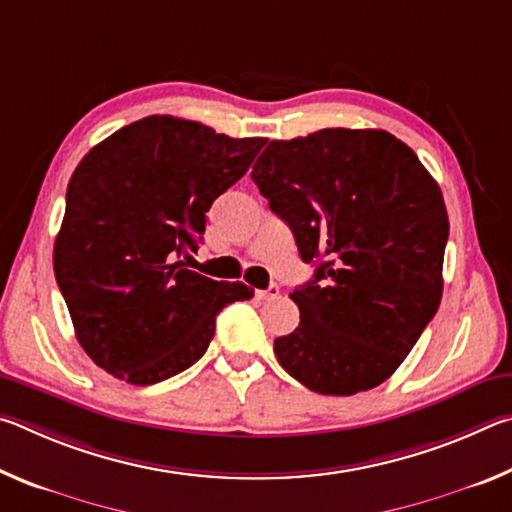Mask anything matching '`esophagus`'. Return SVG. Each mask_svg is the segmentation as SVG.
Returning a JSON list of instances; mask_svg holds the SVG:
<instances>
[{"label": "esophagus", "mask_w": 512, "mask_h": 512, "mask_svg": "<svg viewBox=\"0 0 512 512\" xmlns=\"http://www.w3.org/2000/svg\"><path fill=\"white\" fill-rule=\"evenodd\" d=\"M277 296H280V287H277V284H271V287H268V289L257 291V298L259 300H273Z\"/></svg>", "instance_id": "34e87169"}]
</instances>
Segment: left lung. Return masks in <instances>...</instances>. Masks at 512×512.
<instances>
[{
    "label": "left lung",
    "mask_w": 512,
    "mask_h": 512,
    "mask_svg": "<svg viewBox=\"0 0 512 512\" xmlns=\"http://www.w3.org/2000/svg\"><path fill=\"white\" fill-rule=\"evenodd\" d=\"M268 207L314 280L291 293L300 325L275 357L320 395H354L400 368L443 298V192L386 131L323 128L273 140L253 164Z\"/></svg>",
    "instance_id": "1"
}]
</instances>
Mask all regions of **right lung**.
Here are the masks:
<instances>
[{
  "mask_svg": "<svg viewBox=\"0 0 512 512\" xmlns=\"http://www.w3.org/2000/svg\"><path fill=\"white\" fill-rule=\"evenodd\" d=\"M264 137L151 115L85 155L67 185L54 273L76 339L112 377L169 379L203 357L219 311L253 298L244 282L185 268L214 198L248 171Z\"/></svg>",
  "mask_w": 512,
  "mask_h": 512,
  "instance_id": "obj_1",
  "label": "right lung"
}]
</instances>
